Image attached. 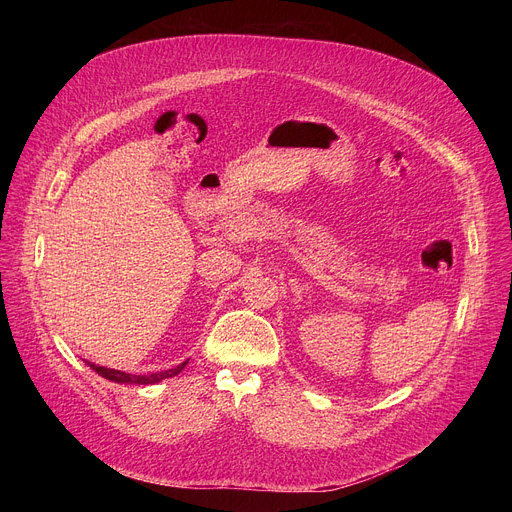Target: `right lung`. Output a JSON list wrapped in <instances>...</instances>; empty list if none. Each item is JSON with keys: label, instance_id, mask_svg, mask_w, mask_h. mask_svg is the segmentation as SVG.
Returning a JSON list of instances; mask_svg holds the SVG:
<instances>
[{"label": "right lung", "instance_id": "1", "mask_svg": "<svg viewBox=\"0 0 512 512\" xmlns=\"http://www.w3.org/2000/svg\"><path fill=\"white\" fill-rule=\"evenodd\" d=\"M87 364L95 373H99L101 377H105L107 381H113V383H121V385H156L164 379H170V377H176L178 373H182L184 367L188 364V360H184L182 364H178V367H174V369H168V371H162V373H152V375H131V373H125V371L99 367V364H95V362H87Z\"/></svg>", "mask_w": 512, "mask_h": 512}]
</instances>
